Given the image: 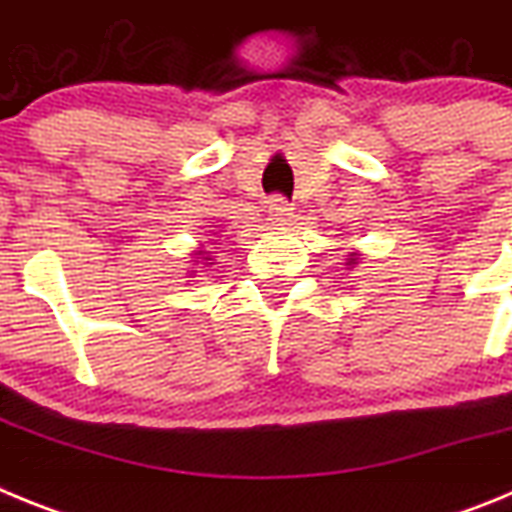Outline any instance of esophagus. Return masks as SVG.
Segmentation results:
<instances>
[{
    "label": "esophagus",
    "instance_id": "1",
    "mask_svg": "<svg viewBox=\"0 0 512 512\" xmlns=\"http://www.w3.org/2000/svg\"><path fill=\"white\" fill-rule=\"evenodd\" d=\"M269 220L274 225H287L289 217H292V207H289V202L284 200V197H274V200L269 202Z\"/></svg>",
    "mask_w": 512,
    "mask_h": 512
}]
</instances>
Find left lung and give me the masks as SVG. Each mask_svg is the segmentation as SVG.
Here are the masks:
<instances>
[{
	"label": "left lung",
	"instance_id": "8db88e82",
	"mask_svg": "<svg viewBox=\"0 0 512 512\" xmlns=\"http://www.w3.org/2000/svg\"><path fill=\"white\" fill-rule=\"evenodd\" d=\"M359 264V259H356V253H351V259H348V266H354Z\"/></svg>",
	"mask_w": 512,
	"mask_h": 512
}]
</instances>
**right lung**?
<instances>
[{
  "label": "right lung",
  "instance_id": "add662e5",
  "mask_svg": "<svg viewBox=\"0 0 512 512\" xmlns=\"http://www.w3.org/2000/svg\"><path fill=\"white\" fill-rule=\"evenodd\" d=\"M192 259H194V264H200V261H210L212 264V256L207 251H194Z\"/></svg>",
  "mask_w": 512,
  "mask_h": 512
}]
</instances>
